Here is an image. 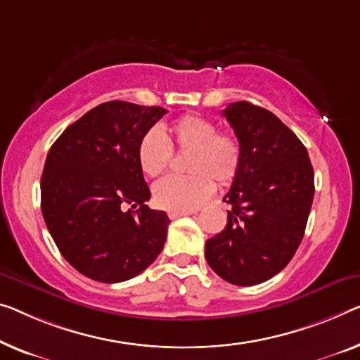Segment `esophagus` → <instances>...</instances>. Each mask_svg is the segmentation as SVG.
I'll use <instances>...</instances> for the list:
<instances>
[{"mask_svg": "<svg viewBox=\"0 0 360 360\" xmlns=\"http://www.w3.org/2000/svg\"><path fill=\"white\" fill-rule=\"evenodd\" d=\"M189 214H192V212H186V213H174V212H171L169 213V218L171 219H178L181 217H189Z\"/></svg>", "mask_w": 360, "mask_h": 360, "instance_id": "1", "label": "esophagus"}]
</instances>
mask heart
Returning a JSON list of instances; mask_svg holds the SVG:
<instances>
[{
	"label": "heart",
	"mask_w": 360,
	"mask_h": 360,
	"mask_svg": "<svg viewBox=\"0 0 360 360\" xmlns=\"http://www.w3.org/2000/svg\"><path fill=\"white\" fill-rule=\"evenodd\" d=\"M176 147L191 150L189 176H168L153 187V200L160 208L174 213L192 212L210 198L214 182L228 186L236 179L243 162V147L236 134L218 131L213 121L186 115L169 126ZM173 148L158 129L143 134L137 147V162L143 174L157 178L168 168Z\"/></svg>",
	"instance_id": "1"
}]
</instances>
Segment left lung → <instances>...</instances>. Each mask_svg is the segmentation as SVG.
Here are the masks:
<instances>
[{
	"label": "left lung",
	"instance_id": "1",
	"mask_svg": "<svg viewBox=\"0 0 360 360\" xmlns=\"http://www.w3.org/2000/svg\"><path fill=\"white\" fill-rule=\"evenodd\" d=\"M223 116L239 139L243 162L223 198L231 205L228 223L205 243V259L224 281L254 286L296 254L314 200V168L304 143L271 111L236 101Z\"/></svg>",
	"mask_w": 360,
	"mask_h": 360
}]
</instances>
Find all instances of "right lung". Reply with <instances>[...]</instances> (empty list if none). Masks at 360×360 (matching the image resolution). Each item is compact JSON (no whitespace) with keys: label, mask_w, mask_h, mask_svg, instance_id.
Instances as JSON below:
<instances>
[{"label":"right lung","mask_w":360,"mask_h":360,"mask_svg":"<svg viewBox=\"0 0 360 360\" xmlns=\"http://www.w3.org/2000/svg\"><path fill=\"white\" fill-rule=\"evenodd\" d=\"M163 115L162 106L106 101L64 129L46 155L43 219L61 255L90 280H131L163 250L169 218L146 205L137 162L139 142Z\"/></svg>","instance_id":"obj_1"}]
</instances>
